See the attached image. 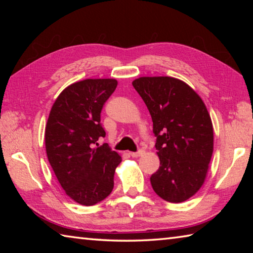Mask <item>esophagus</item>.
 Masks as SVG:
<instances>
[{
    "instance_id": "34e87169",
    "label": "esophagus",
    "mask_w": 253,
    "mask_h": 253,
    "mask_svg": "<svg viewBox=\"0 0 253 253\" xmlns=\"http://www.w3.org/2000/svg\"><path fill=\"white\" fill-rule=\"evenodd\" d=\"M143 154H144V151H142V149H140V151H138V152H131V153H129V155L131 157H139V156H142Z\"/></svg>"
}]
</instances>
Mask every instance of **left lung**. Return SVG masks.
<instances>
[{"instance_id":"8db88e82","label":"left lung","mask_w":253,"mask_h":253,"mask_svg":"<svg viewBox=\"0 0 253 253\" xmlns=\"http://www.w3.org/2000/svg\"><path fill=\"white\" fill-rule=\"evenodd\" d=\"M132 85L153 121L160 169L151 176L155 193L170 203L192 198L204 184L213 154V125L207 106L184 81L140 77Z\"/></svg>"}]
</instances>
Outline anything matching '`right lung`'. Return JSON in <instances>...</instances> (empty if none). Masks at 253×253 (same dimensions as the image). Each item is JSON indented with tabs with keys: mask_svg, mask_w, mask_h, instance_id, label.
<instances>
[{
	"mask_svg": "<svg viewBox=\"0 0 253 253\" xmlns=\"http://www.w3.org/2000/svg\"><path fill=\"white\" fill-rule=\"evenodd\" d=\"M116 79H85L63 89L45 125L49 163L66 194L85 207L95 205L114 188L122 157L108 144L100 124L102 106L117 87Z\"/></svg>",
	"mask_w": 253,
	"mask_h": 253,
	"instance_id": "right-lung-1",
	"label": "right lung"
}]
</instances>
